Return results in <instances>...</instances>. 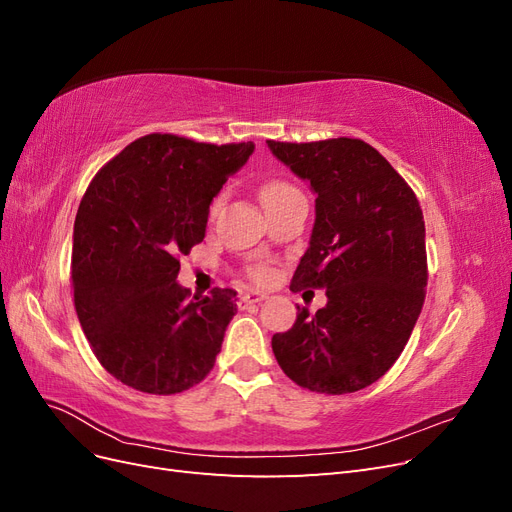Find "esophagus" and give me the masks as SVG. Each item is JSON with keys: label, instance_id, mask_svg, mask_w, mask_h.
Segmentation results:
<instances>
[{"label": "esophagus", "instance_id": "esophagus-1", "mask_svg": "<svg viewBox=\"0 0 512 512\" xmlns=\"http://www.w3.org/2000/svg\"><path fill=\"white\" fill-rule=\"evenodd\" d=\"M267 299V294L265 292H260V290H252V292H245L243 297H241V305L243 307H247V305H256V303H262Z\"/></svg>", "mask_w": 512, "mask_h": 512}]
</instances>
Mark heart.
<instances>
[{
    "label": "heart",
    "instance_id": "b5f03b06",
    "mask_svg": "<svg viewBox=\"0 0 512 512\" xmlns=\"http://www.w3.org/2000/svg\"><path fill=\"white\" fill-rule=\"evenodd\" d=\"M292 192H299V190L292 188L290 183H284V181H271V183L265 185V188H262V200H265V203H267V200H273V198H277V196H286V194H292ZM222 200H224L222 194L213 198V203H211V207H209V213H211V215L218 213V209L222 207ZM252 275H254V280L265 282L267 277H269V269H267V267H256V269L252 271Z\"/></svg>",
    "mask_w": 512,
    "mask_h": 512
}]
</instances>
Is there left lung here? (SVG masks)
<instances>
[{
  "mask_svg": "<svg viewBox=\"0 0 512 512\" xmlns=\"http://www.w3.org/2000/svg\"><path fill=\"white\" fill-rule=\"evenodd\" d=\"M267 145L316 194L312 237L290 290H327V305L316 314L297 305L292 329L271 339L273 354L303 389L361 391L393 367L421 314V205L397 170L359 138Z\"/></svg>",
  "mask_w": 512,
  "mask_h": 512,
  "instance_id": "1",
  "label": "left lung"
}]
</instances>
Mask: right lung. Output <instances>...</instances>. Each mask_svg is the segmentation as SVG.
<instances>
[{
    "instance_id": "right-lung-1",
    "label": "right lung",
    "mask_w": 512,
    "mask_h": 512,
    "mask_svg": "<svg viewBox=\"0 0 512 512\" xmlns=\"http://www.w3.org/2000/svg\"><path fill=\"white\" fill-rule=\"evenodd\" d=\"M252 153L147 134L89 183L74 220L76 316L102 367L136 391L175 395L213 369L237 292L192 297L179 256L205 239L211 200Z\"/></svg>"
}]
</instances>
